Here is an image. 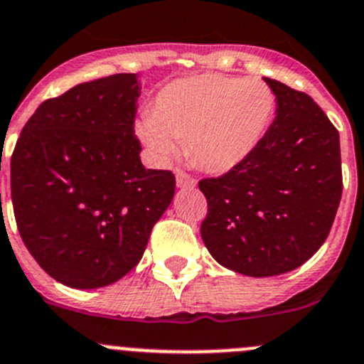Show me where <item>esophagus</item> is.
Instances as JSON below:
<instances>
[{
  "label": "esophagus",
  "instance_id": "esophagus-1",
  "mask_svg": "<svg viewBox=\"0 0 364 364\" xmlns=\"http://www.w3.org/2000/svg\"><path fill=\"white\" fill-rule=\"evenodd\" d=\"M176 183H178L179 188H193V186H196V179H193L188 172L183 171V168H178V171H176Z\"/></svg>",
  "mask_w": 364,
  "mask_h": 364
}]
</instances>
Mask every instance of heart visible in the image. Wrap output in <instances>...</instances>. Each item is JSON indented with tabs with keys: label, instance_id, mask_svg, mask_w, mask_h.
<instances>
[{
	"label": "heart",
	"instance_id": "b5f03b06",
	"mask_svg": "<svg viewBox=\"0 0 364 364\" xmlns=\"http://www.w3.org/2000/svg\"><path fill=\"white\" fill-rule=\"evenodd\" d=\"M276 94L264 81L200 74L164 87L153 112L136 124L158 161L178 153L186 140L190 158L211 172H228L256 151L276 115Z\"/></svg>",
	"mask_w": 364,
	"mask_h": 364
}]
</instances>
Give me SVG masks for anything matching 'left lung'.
I'll return each mask as SVG.
<instances>
[{"label": "left lung", "instance_id": "1", "mask_svg": "<svg viewBox=\"0 0 364 364\" xmlns=\"http://www.w3.org/2000/svg\"><path fill=\"white\" fill-rule=\"evenodd\" d=\"M277 117L252 154L203 178L200 236L222 267L250 277L295 270L322 247L340 206V133L306 92L264 77Z\"/></svg>", "mask_w": 364, "mask_h": 364}]
</instances>
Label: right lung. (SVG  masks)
I'll use <instances>...</instances> for the list:
<instances>
[{
    "label": "right lung",
    "instance_id": "obj_1",
    "mask_svg": "<svg viewBox=\"0 0 364 364\" xmlns=\"http://www.w3.org/2000/svg\"><path fill=\"white\" fill-rule=\"evenodd\" d=\"M136 74L80 83L28 119L10 160L24 245L53 279L90 290L136 267L174 197L172 171L146 168L135 135Z\"/></svg>",
    "mask_w": 364,
    "mask_h": 364
}]
</instances>
